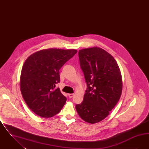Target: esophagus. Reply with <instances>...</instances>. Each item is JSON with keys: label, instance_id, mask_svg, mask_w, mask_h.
Listing matches in <instances>:
<instances>
[{"label": "esophagus", "instance_id": "obj_1", "mask_svg": "<svg viewBox=\"0 0 149 149\" xmlns=\"http://www.w3.org/2000/svg\"><path fill=\"white\" fill-rule=\"evenodd\" d=\"M68 96L70 98H71L74 96V94H68Z\"/></svg>", "mask_w": 149, "mask_h": 149}]
</instances>
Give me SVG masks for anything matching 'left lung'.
<instances>
[{"label":"left lung","instance_id":"8db88e82","mask_svg":"<svg viewBox=\"0 0 149 149\" xmlns=\"http://www.w3.org/2000/svg\"><path fill=\"white\" fill-rule=\"evenodd\" d=\"M78 55L87 88L75 108L81 119L94 124L106 118L120 98L121 73L113 57L101 48L80 50Z\"/></svg>","mask_w":149,"mask_h":149}]
</instances>
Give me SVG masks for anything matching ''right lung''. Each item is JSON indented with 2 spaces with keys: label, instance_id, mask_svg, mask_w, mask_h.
Listing matches in <instances>:
<instances>
[{
  "label": "right lung",
  "instance_id": "1",
  "mask_svg": "<svg viewBox=\"0 0 149 149\" xmlns=\"http://www.w3.org/2000/svg\"><path fill=\"white\" fill-rule=\"evenodd\" d=\"M77 50L49 49L32 54L22 67L20 89L29 108L37 115L50 118L58 113L66 98L60 89L59 70Z\"/></svg>",
  "mask_w": 149,
  "mask_h": 149
}]
</instances>
